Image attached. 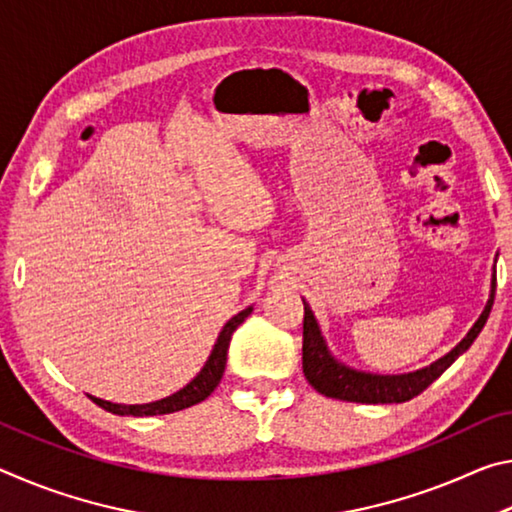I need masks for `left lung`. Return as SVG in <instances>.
I'll list each match as a JSON object with an SVG mask.
<instances>
[{
    "label": "left lung",
    "instance_id": "obj_1",
    "mask_svg": "<svg viewBox=\"0 0 512 512\" xmlns=\"http://www.w3.org/2000/svg\"><path fill=\"white\" fill-rule=\"evenodd\" d=\"M497 271H492L490 280V298L485 302L481 316L470 327V332L463 336V341L456 348L449 350L445 357L436 359L429 366L413 372H402V375H377V372H366L348 366L339 361L329 350L314 311L305 300V323H302V372L311 386L320 395L334 397L343 402L357 404H400L409 402L415 395H420L424 388L433 384L461 354L470 348L476 336L490 316L492 302H495L497 289Z\"/></svg>",
    "mask_w": 512,
    "mask_h": 512
}]
</instances>
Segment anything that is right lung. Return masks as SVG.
Wrapping results in <instances>:
<instances>
[{"instance_id": "obj_1", "label": "right lung", "mask_w": 512, "mask_h": 512, "mask_svg": "<svg viewBox=\"0 0 512 512\" xmlns=\"http://www.w3.org/2000/svg\"><path fill=\"white\" fill-rule=\"evenodd\" d=\"M250 311H253V305L246 307L244 311H239L237 316H232L228 323L223 325V329L216 336V343L210 352V357H207L205 366L201 368V372L189 381L187 386L180 388L169 397H162V400H155L149 404H115V402H108V400H101V397H94L88 395L90 400L101 406L103 411H110L115 415H133V418H144V415H164V413H176V411H183L189 409V406H194L198 402H203L207 395H210L216 386H219V381L223 377V370H225V361H228V348H230V339H232V332L244 323V320L250 316Z\"/></svg>"}]
</instances>
